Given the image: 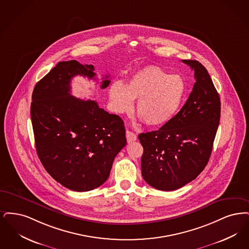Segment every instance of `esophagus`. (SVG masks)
Listing matches in <instances>:
<instances>
[{
	"label": "esophagus",
	"mask_w": 249,
	"mask_h": 249,
	"mask_svg": "<svg viewBox=\"0 0 249 249\" xmlns=\"http://www.w3.org/2000/svg\"><path fill=\"white\" fill-rule=\"evenodd\" d=\"M126 140H127L128 143H131V142H133V141H137V135H136L134 132L127 130V131H126Z\"/></svg>",
	"instance_id": "obj_1"
}]
</instances>
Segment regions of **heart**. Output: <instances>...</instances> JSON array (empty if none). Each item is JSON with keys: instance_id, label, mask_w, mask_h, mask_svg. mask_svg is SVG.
I'll use <instances>...</instances> for the list:
<instances>
[{"instance_id": "obj_1", "label": "heart", "mask_w": 249, "mask_h": 249, "mask_svg": "<svg viewBox=\"0 0 249 249\" xmlns=\"http://www.w3.org/2000/svg\"><path fill=\"white\" fill-rule=\"evenodd\" d=\"M185 83L178 75H169L161 68L149 66L135 72L124 86L113 83L108 97L117 113L131 110L137 100L136 113L149 125H162L173 119L181 106Z\"/></svg>"}]
</instances>
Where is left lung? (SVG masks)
<instances>
[{"mask_svg":"<svg viewBox=\"0 0 249 249\" xmlns=\"http://www.w3.org/2000/svg\"><path fill=\"white\" fill-rule=\"evenodd\" d=\"M195 71L192 93L173 119L156 131L141 133V174L161 191H175L197 178L209 161L220 118V100L206 68L182 60Z\"/></svg>","mask_w":249,"mask_h":249,"instance_id":"obj_1","label":"left lung"}]
</instances>
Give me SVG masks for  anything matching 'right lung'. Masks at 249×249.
<instances>
[{"label": "right lung", "instance_id": "add662e5", "mask_svg": "<svg viewBox=\"0 0 249 249\" xmlns=\"http://www.w3.org/2000/svg\"><path fill=\"white\" fill-rule=\"evenodd\" d=\"M94 66L58 62L34 87L31 117L36 152L45 170L75 192L94 190L108 179L114 158L125 146V129L116 114L94 100L71 94L76 75L96 80ZM107 75L101 89L108 87Z\"/></svg>", "mask_w": 249, "mask_h": 249}]
</instances>
